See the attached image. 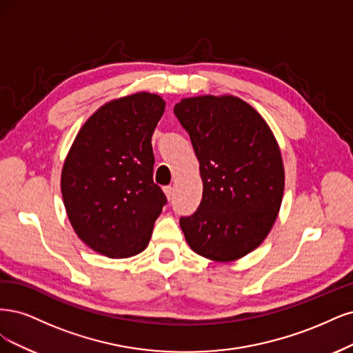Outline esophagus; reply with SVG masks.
I'll return each mask as SVG.
<instances>
[{"instance_id":"1","label":"esophagus","mask_w":353,"mask_h":353,"mask_svg":"<svg viewBox=\"0 0 353 353\" xmlns=\"http://www.w3.org/2000/svg\"><path fill=\"white\" fill-rule=\"evenodd\" d=\"M164 193L168 201H172L174 198V188L173 186H165L164 188Z\"/></svg>"}]
</instances>
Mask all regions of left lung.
<instances>
[{
  "label": "left lung",
  "mask_w": 353,
  "mask_h": 353,
  "mask_svg": "<svg viewBox=\"0 0 353 353\" xmlns=\"http://www.w3.org/2000/svg\"><path fill=\"white\" fill-rule=\"evenodd\" d=\"M199 161L202 201L180 217L186 242L201 256L229 263L252 252L274 224L284 168L265 120L232 95L193 97L174 105Z\"/></svg>",
  "instance_id": "8db88e82"
}]
</instances>
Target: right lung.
Segmentation results:
<instances>
[{
  "label": "right lung",
  "mask_w": 353,
  "mask_h": 353,
  "mask_svg": "<svg viewBox=\"0 0 353 353\" xmlns=\"http://www.w3.org/2000/svg\"><path fill=\"white\" fill-rule=\"evenodd\" d=\"M165 108L155 94L107 102L88 119L61 172L64 207L76 234L110 258L150 243L167 198L154 183L151 138Z\"/></svg>",
  "instance_id": "obj_1"
}]
</instances>
